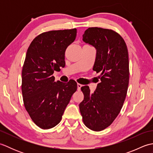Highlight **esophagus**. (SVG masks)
I'll return each mask as SVG.
<instances>
[{
    "label": "esophagus",
    "instance_id": "1",
    "mask_svg": "<svg viewBox=\"0 0 153 153\" xmlns=\"http://www.w3.org/2000/svg\"><path fill=\"white\" fill-rule=\"evenodd\" d=\"M82 84H80V83H77V89H78V90H80V89H81V87H82Z\"/></svg>",
    "mask_w": 153,
    "mask_h": 153
}]
</instances>
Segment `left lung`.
<instances>
[{"mask_svg":"<svg viewBox=\"0 0 153 153\" xmlns=\"http://www.w3.org/2000/svg\"><path fill=\"white\" fill-rule=\"evenodd\" d=\"M83 40L97 49L93 70L100 73V82L93 94L88 86L82 87L84 99L79 110L85 126L100 131L111 125L125 101L129 79L128 47L119 33L101 27H89Z\"/></svg>","mask_w":153,"mask_h":153,"instance_id":"1","label":"left lung"}]
</instances>
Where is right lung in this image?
I'll return each mask as SVG.
<instances>
[{"mask_svg": "<svg viewBox=\"0 0 153 153\" xmlns=\"http://www.w3.org/2000/svg\"><path fill=\"white\" fill-rule=\"evenodd\" d=\"M77 30L43 32L29 46L22 71V92L25 110L40 128L47 129L61 121L77 85L55 82L54 71L65 66V52L76 39Z\"/></svg>", "mask_w": 153, "mask_h": 153, "instance_id": "1", "label": "right lung"}]
</instances>
